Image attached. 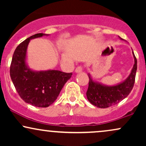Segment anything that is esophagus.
Returning <instances> with one entry per match:
<instances>
[{"instance_id":"obj_1","label":"esophagus","mask_w":146,"mask_h":146,"mask_svg":"<svg viewBox=\"0 0 146 146\" xmlns=\"http://www.w3.org/2000/svg\"><path fill=\"white\" fill-rule=\"evenodd\" d=\"M83 68L82 66H78V67L76 68V69H75V73H81L82 71Z\"/></svg>"}]
</instances>
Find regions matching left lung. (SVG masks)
<instances>
[{"mask_svg": "<svg viewBox=\"0 0 146 146\" xmlns=\"http://www.w3.org/2000/svg\"><path fill=\"white\" fill-rule=\"evenodd\" d=\"M119 38L123 40L120 37ZM132 55L135 60L133 67L128 78L121 82L113 86H108L93 80L91 75L88 73L89 82L86 96L90 104L98 108H106L117 104L130 94L135 84L137 68V61L133 51Z\"/></svg>", "mask_w": 146, "mask_h": 146, "instance_id": "obj_1", "label": "left lung"}]
</instances>
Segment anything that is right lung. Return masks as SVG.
I'll return each mask as SVG.
<instances>
[{"label": "right lung", "instance_id": "right-lung-1", "mask_svg": "<svg viewBox=\"0 0 146 146\" xmlns=\"http://www.w3.org/2000/svg\"><path fill=\"white\" fill-rule=\"evenodd\" d=\"M44 36L48 34L36 33L21 42L15 50L10 66L11 79L22 100L41 108L49 106L56 101L73 74L58 70L34 71L29 68L27 62L28 44L31 40Z\"/></svg>", "mask_w": 146, "mask_h": 146}]
</instances>
